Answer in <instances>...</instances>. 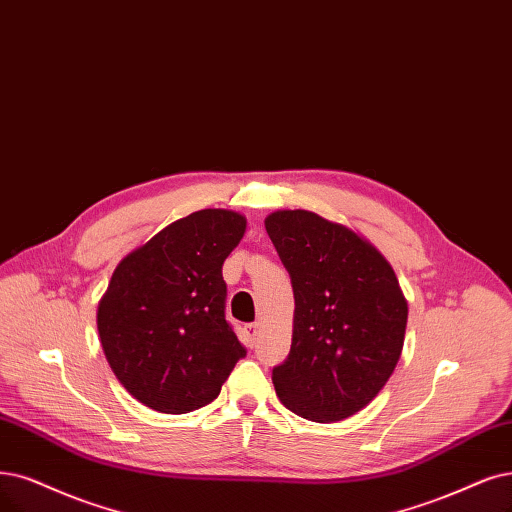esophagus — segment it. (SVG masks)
I'll return each instance as SVG.
<instances>
[{
  "label": "esophagus",
  "mask_w": 512,
  "mask_h": 512,
  "mask_svg": "<svg viewBox=\"0 0 512 512\" xmlns=\"http://www.w3.org/2000/svg\"><path fill=\"white\" fill-rule=\"evenodd\" d=\"M257 337H259V323H249V325H244V339H246V344H249V346H255Z\"/></svg>",
  "instance_id": "esophagus-1"
}]
</instances>
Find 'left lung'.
I'll list each match as a JSON object with an SVG mask.
<instances>
[{"mask_svg": "<svg viewBox=\"0 0 512 512\" xmlns=\"http://www.w3.org/2000/svg\"><path fill=\"white\" fill-rule=\"evenodd\" d=\"M266 230L295 295L293 344L272 369L280 403L329 424L380 392L401 358L407 301L390 263L348 227L310 211H276Z\"/></svg>", "mask_w": 512, "mask_h": 512, "instance_id": "left-lung-1", "label": "left lung"}]
</instances>
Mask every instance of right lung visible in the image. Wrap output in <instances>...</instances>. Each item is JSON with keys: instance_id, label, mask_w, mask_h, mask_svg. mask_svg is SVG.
<instances>
[{"instance_id": "obj_1", "label": "right lung", "mask_w": 512, "mask_h": 512, "mask_svg": "<svg viewBox=\"0 0 512 512\" xmlns=\"http://www.w3.org/2000/svg\"><path fill=\"white\" fill-rule=\"evenodd\" d=\"M246 219L204 208L126 255L97 314L120 384L145 407L187 413L213 403L246 348L225 318L221 268Z\"/></svg>"}]
</instances>
